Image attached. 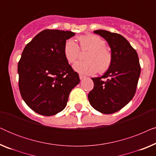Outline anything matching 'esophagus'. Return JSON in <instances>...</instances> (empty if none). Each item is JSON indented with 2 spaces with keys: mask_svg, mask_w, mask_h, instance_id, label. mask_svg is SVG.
I'll return each instance as SVG.
<instances>
[{
  "mask_svg": "<svg viewBox=\"0 0 156 156\" xmlns=\"http://www.w3.org/2000/svg\"><path fill=\"white\" fill-rule=\"evenodd\" d=\"M85 78H86V76H83V75H82V74H80V79L81 80H84V79H85Z\"/></svg>",
  "mask_w": 156,
  "mask_h": 156,
  "instance_id": "obj_1",
  "label": "esophagus"
}]
</instances>
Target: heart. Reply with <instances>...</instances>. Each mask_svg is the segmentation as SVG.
Listing matches in <instances>:
<instances>
[{
  "label": "heart",
  "mask_w": 156,
  "mask_h": 156,
  "mask_svg": "<svg viewBox=\"0 0 156 156\" xmlns=\"http://www.w3.org/2000/svg\"><path fill=\"white\" fill-rule=\"evenodd\" d=\"M82 50H89L86 55L87 60L79 61L73 66L76 72L82 74H94L99 70L104 73L111 66L112 53L106 48V42L98 35L88 34L78 37ZM64 55L69 63H74L80 55V47L74 40L69 39L64 45Z\"/></svg>",
  "instance_id": "1"
}]
</instances>
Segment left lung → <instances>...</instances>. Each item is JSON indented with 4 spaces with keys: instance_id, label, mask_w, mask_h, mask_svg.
<instances>
[{
    "instance_id": "1",
    "label": "left lung",
    "mask_w": 156,
    "mask_h": 156,
    "mask_svg": "<svg viewBox=\"0 0 156 156\" xmlns=\"http://www.w3.org/2000/svg\"><path fill=\"white\" fill-rule=\"evenodd\" d=\"M94 33L101 36L111 48L112 62L101 77L91 78L94 88L88 94L91 106L102 114L118 112L133 99L136 93L140 66L136 51L122 35L104 30ZM101 78H108L104 82Z\"/></svg>"
}]
</instances>
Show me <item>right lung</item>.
I'll return each instance as SVG.
<instances>
[{
  "label": "right lung",
  "mask_w": 156,
  "mask_h": 156,
  "mask_svg": "<svg viewBox=\"0 0 156 156\" xmlns=\"http://www.w3.org/2000/svg\"><path fill=\"white\" fill-rule=\"evenodd\" d=\"M75 33L44 30L23 51L18 62L21 97L34 112L52 116L67 106L70 91L80 82L64 55L66 40Z\"/></svg>",
  "instance_id": "add662e5"
}]
</instances>
